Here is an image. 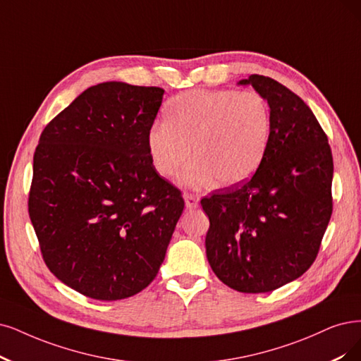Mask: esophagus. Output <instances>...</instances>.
<instances>
[{
  "instance_id": "1",
  "label": "esophagus",
  "mask_w": 361,
  "mask_h": 361,
  "mask_svg": "<svg viewBox=\"0 0 361 361\" xmlns=\"http://www.w3.org/2000/svg\"><path fill=\"white\" fill-rule=\"evenodd\" d=\"M184 201H185V207L190 209L197 208V205H199V197L192 193H184Z\"/></svg>"
}]
</instances>
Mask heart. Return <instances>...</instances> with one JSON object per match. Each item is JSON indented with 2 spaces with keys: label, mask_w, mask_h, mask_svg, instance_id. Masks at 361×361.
Instances as JSON below:
<instances>
[{
  "label": "heart",
  "mask_w": 361,
  "mask_h": 361,
  "mask_svg": "<svg viewBox=\"0 0 361 361\" xmlns=\"http://www.w3.org/2000/svg\"><path fill=\"white\" fill-rule=\"evenodd\" d=\"M272 129L269 104L255 90L193 89L178 93L165 106V122L147 133L156 171L171 177L192 156L180 181L202 188L247 181L268 150Z\"/></svg>",
  "instance_id": "heart-1"
}]
</instances>
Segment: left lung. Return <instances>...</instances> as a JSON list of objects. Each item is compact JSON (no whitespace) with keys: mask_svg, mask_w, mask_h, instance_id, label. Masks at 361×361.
Returning a JSON list of instances; mask_svg holds the SVG:
<instances>
[{"mask_svg":"<svg viewBox=\"0 0 361 361\" xmlns=\"http://www.w3.org/2000/svg\"><path fill=\"white\" fill-rule=\"evenodd\" d=\"M251 85L268 101V150L248 181L212 192L207 259L217 278L241 293H268L311 268L333 211V157L311 109L271 77Z\"/></svg>","mask_w":361,"mask_h":361,"instance_id":"1","label":"left lung"}]
</instances>
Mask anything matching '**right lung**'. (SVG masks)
I'll return each mask as SVG.
<instances>
[{
	"mask_svg": "<svg viewBox=\"0 0 361 361\" xmlns=\"http://www.w3.org/2000/svg\"><path fill=\"white\" fill-rule=\"evenodd\" d=\"M164 92L99 83L39 137L30 219L50 272L87 298L120 300L149 286L184 209L147 147Z\"/></svg>",
	"mask_w": 361,
	"mask_h": 361,
	"instance_id": "obj_1",
	"label": "right lung"
}]
</instances>
